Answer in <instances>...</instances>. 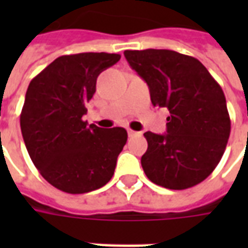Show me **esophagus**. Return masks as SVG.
Here are the masks:
<instances>
[{
    "mask_svg": "<svg viewBox=\"0 0 248 248\" xmlns=\"http://www.w3.org/2000/svg\"><path fill=\"white\" fill-rule=\"evenodd\" d=\"M127 134H129L130 138H133V137H140V133H138V131H134V130H129V131H127Z\"/></svg>",
    "mask_w": 248,
    "mask_h": 248,
    "instance_id": "obj_1",
    "label": "esophagus"
}]
</instances>
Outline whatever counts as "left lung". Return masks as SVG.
Here are the masks:
<instances>
[{
    "instance_id": "obj_1",
    "label": "left lung",
    "mask_w": 248,
    "mask_h": 248,
    "mask_svg": "<svg viewBox=\"0 0 248 248\" xmlns=\"http://www.w3.org/2000/svg\"><path fill=\"white\" fill-rule=\"evenodd\" d=\"M124 54L147 83L151 103L170 113L166 134H143L147 150L140 163L146 177L171 190L201 183L219 163L230 137L222 87L194 57L165 49Z\"/></svg>"
}]
</instances>
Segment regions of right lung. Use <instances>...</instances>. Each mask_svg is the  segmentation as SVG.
<instances>
[{
    "label": "right lung",
    "mask_w": 248,
    "mask_h": 248,
    "mask_svg": "<svg viewBox=\"0 0 248 248\" xmlns=\"http://www.w3.org/2000/svg\"><path fill=\"white\" fill-rule=\"evenodd\" d=\"M119 60L110 53L58 57L29 83L19 118L25 146L41 175L61 191L85 194L114 175L127 131L102 129L82 117L98 76Z\"/></svg>",
    "instance_id": "right-lung-1"
}]
</instances>
